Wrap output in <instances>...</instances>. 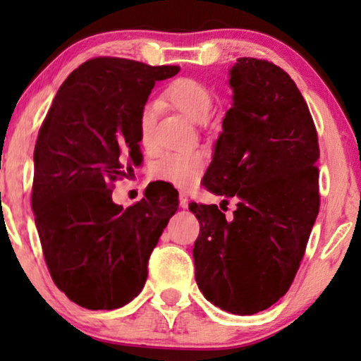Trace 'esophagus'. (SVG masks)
Listing matches in <instances>:
<instances>
[{"label": "esophagus", "instance_id": "obj_1", "mask_svg": "<svg viewBox=\"0 0 361 361\" xmlns=\"http://www.w3.org/2000/svg\"><path fill=\"white\" fill-rule=\"evenodd\" d=\"M180 207H181V209H188V207H189L188 191H185V189H181V191H180Z\"/></svg>", "mask_w": 361, "mask_h": 361}]
</instances>
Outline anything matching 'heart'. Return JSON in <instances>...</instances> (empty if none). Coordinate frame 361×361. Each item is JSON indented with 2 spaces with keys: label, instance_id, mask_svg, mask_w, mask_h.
I'll return each mask as SVG.
<instances>
[{
  "label": "heart",
  "instance_id": "b5f03b06",
  "mask_svg": "<svg viewBox=\"0 0 361 361\" xmlns=\"http://www.w3.org/2000/svg\"><path fill=\"white\" fill-rule=\"evenodd\" d=\"M166 99L189 121L202 124L212 113L213 95L210 89L191 78L176 79L166 90ZM154 126V108L145 106L140 116V133L143 143H148ZM204 170V159L199 152H167L157 159L151 167L152 178L186 188L194 185Z\"/></svg>",
  "mask_w": 361,
  "mask_h": 361
}]
</instances>
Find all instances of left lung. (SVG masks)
I'll return each instance as SVG.
<instances>
[{
  "label": "left lung",
  "mask_w": 361,
  "mask_h": 361,
  "mask_svg": "<svg viewBox=\"0 0 361 361\" xmlns=\"http://www.w3.org/2000/svg\"><path fill=\"white\" fill-rule=\"evenodd\" d=\"M207 191L235 197L234 216L191 204L200 232L192 256L207 301L235 315L277 302L295 279L319 215V138L307 103L277 65L239 59L229 70ZM228 202V200H223Z\"/></svg>",
  "instance_id": "obj_1"
}]
</instances>
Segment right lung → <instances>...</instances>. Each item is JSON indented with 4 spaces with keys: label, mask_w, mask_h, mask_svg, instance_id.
Listing matches in <instances>:
<instances>
[{
    "label": "right lung",
    "mask_w": 361,
    "mask_h": 361,
    "mask_svg": "<svg viewBox=\"0 0 361 361\" xmlns=\"http://www.w3.org/2000/svg\"><path fill=\"white\" fill-rule=\"evenodd\" d=\"M178 66L99 57L60 85L35 146L32 209L54 283L90 310L119 309L143 290L148 259L178 192L156 183L122 209L116 181L140 167V116L156 81Z\"/></svg>",
    "instance_id": "right-lung-1"
}]
</instances>
